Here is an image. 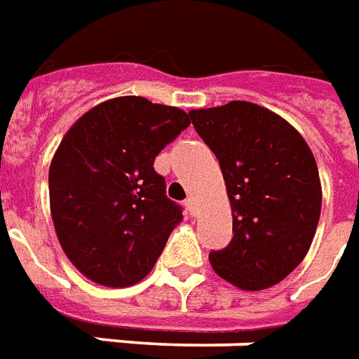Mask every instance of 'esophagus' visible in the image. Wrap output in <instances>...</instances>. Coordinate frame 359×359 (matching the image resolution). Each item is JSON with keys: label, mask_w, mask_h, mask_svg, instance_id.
I'll return each mask as SVG.
<instances>
[{"label": "esophagus", "mask_w": 359, "mask_h": 359, "mask_svg": "<svg viewBox=\"0 0 359 359\" xmlns=\"http://www.w3.org/2000/svg\"><path fill=\"white\" fill-rule=\"evenodd\" d=\"M184 205H187L188 213L192 215V217H196V200H194V198H188V200L184 201Z\"/></svg>", "instance_id": "esophagus-1"}]
</instances>
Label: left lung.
<instances>
[{
  "instance_id": "obj_1",
  "label": "left lung",
  "mask_w": 359,
  "mask_h": 359,
  "mask_svg": "<svg viewBox=\"0 0 359 359\" xmlns=\"http://www.w3.org/2000/svg\"><path fill=\"white\" fill-rule=\"evenodd\" d=\"M190 119L219 159L232 205L233 238L209 253L211 266L243 291L280 283L306 257L320 220L314 154L285 119L253 102L192 110Z\"/></svg>"
}]
</instances>
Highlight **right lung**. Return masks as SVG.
Segmentation results:
<instances>
[{
	"mask_svg": "<svg viewBox=\"0 0 359 359\" xmlns=\"http://www.w3.org/2000/svg\"><path fill=\"white\" fill-rule=\"evenodd\" d=\"M188 126L179 108L119 97L65 135L49 169L53 222L66 257L95 283L142 280L182 220L154 159Z\"/></svg>",
	"mask_w": 359,
	"mask_h": 359,
	"instance_id": "1",
	"label": "right lung"
}]
</instances>
